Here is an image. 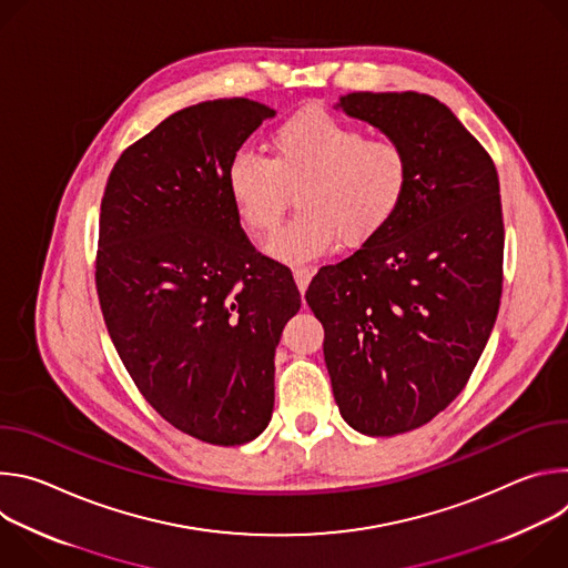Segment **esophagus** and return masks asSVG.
<instances>
[{"label": "esophagus", "mask_w": 568, "mask_h": 568, "mask_svg": "<svg viewBox=\"0 0 568 568\" xmlns=\"http://www.w3.org/2000/svg\"><path fill=\"white\" fill-rule=\"evenodd\" d=\"M292 274H294V281H296L298 290L305 292L307 285H310V281H312V276H314V267H294Z\"/></svg>", "instance_id": "esophagus-1"}]
</instances>
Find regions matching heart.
<instances>
[{
	"instance_id": "1",
	"label": "heart",
	"mask_w": 568,
	"mask_h": 568,
	"mask_svg": "<svg viewBox=\"0 0 568 568\" xmlns=\"http://www.w3.org/2000/svg\"><path fill=\"white\" fill-rule=\"evenodd\" d=\"M270 150V159L235 152L226 186L242 224L256 235L281 224L296 191V217L270 242V252L287 263L326 254L337 240L364 245L388 226L412 186V159L402 143L366 139L323 110L281 123Z\"/></svg>"
}]
</instances>
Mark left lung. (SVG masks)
Listing matches in <instances>:
<instances>
[{"instance_id": "obj_1", "label": "left lung", "mask_w": 568, "mask_h": 568, "mask_svg": "<svg viewBox=\"0 0 568 568\" xmlns=\"http://www.w3.org/2000/svg\"><path fill=\"white\" fill-rule=\"evenodd\" d=\"M337 108L404 145L412 186L386 229L316 272L305 301L326 331L342 418L395 436L447 407L490 339L504 285L499 175L434 97L353 92Z\"/></svg>"}]
</instances>
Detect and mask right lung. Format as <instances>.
Masks as SVG:
<instances>
[{
  "mask_svg": "<svg viewBox=\"0 0 568 568\" xmlns=\"http://www.w3.org/2000/svg\"><path fill=\"white\" fill-rule=\"evenodd\" d=\"M274 114L250 99L171 114L123 150L101 202L97 292L112 344L161 418L222 447L270 425L274 353L301 307L226 186L231 156Z\"/></svg>",
  "mask_w": 568,
  "mask_h": 568,
  "instance_id": "obj_1",
  "label": "right lung"
}]
</instances>
